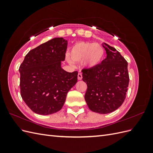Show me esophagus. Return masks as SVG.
I'll return each instance as SVG.
<instances>
[{
	"label": "esophagus",
	"instance_id": "34e87169",
	"mask_svg": "<svg viewBox=\"0 0 153 153\" xmlns=\"http://www.w3.org/2000/svg\"><path fill=\"white\" fill-rule=\"evenodd\" d=\"M78 79L79 80L82 79V75L81 73H78Z\"/></svg>",
	"mask_w": 153,
	"mask_h": 153
}]
</instances>
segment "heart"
Returning a JSON list of instances; mask_svg holds the SVG:
<instances>
[{
  "label": "heart",
  "mask_w": 153,
  "mask_h": 153,
  "mask_svg": "<svg viewBox=\"0 0 153 153\" xmlns=\"http://www.w3.org/2000/svg\"><path fill=\"white\" fill-rule=\"evenodd\" d=\"M104 56V50L98 43L89 42L76 43L70 51V57L73 61H83L85 67L91 68L96 67L101 62ZM70 64L72 62L68 60Z\"/></svg>",
  "instance_id": "b5f03b06"
}]
</instances>
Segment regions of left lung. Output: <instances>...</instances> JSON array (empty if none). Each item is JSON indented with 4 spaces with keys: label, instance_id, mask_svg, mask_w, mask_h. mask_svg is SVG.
<instances>
[{
    "label": "left lung",
    "instance_id": "left-lung-1",
    "mask_svg": "<svg viewBox=\"0 0 153 153\" xmlns=\"http://www.w3.org/2000/svg\"><path fill=\"white\" fill-rule=\"evenodd\" d=\"M106 57L96 67L82 69L87 85L85 100L89 108L101 114L114 112L126 98L129 85L128 62L115 48L103 43Z\"/></svg>",
    "mask_w": 153,
    "mask_h": 153
}]
</instances>
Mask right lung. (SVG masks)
Instances as JSON below:
<instances>
[{"mask_svg": "<svg viewBox=\"0 0 153 153\" xmlns=\"http://www.w3.org/2000/svg\"><path fill=\"white\" fill-rule=\"evenodd\" d=\"M68 41L56 38L27 53L19 68L21 96L34 112L50 115L61 110L68 91L77 82L78 72L61 68Z\"/></svg>", "mask_w": 153, "mask_h": 153, "instance_id": "right-lung-1", "label": "right lung"}]
</instances>
